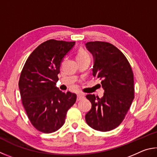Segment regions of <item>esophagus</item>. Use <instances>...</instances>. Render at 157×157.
Listing matches in <instances>:
<instances>
[{
    "label": "esophagus",
    "instance_id": "1",
    "mask_svg": "<svg viewBox=\"0 0 157 157\" xmlns=\"http://www.w3.org/2000/svg\"><path fill=\"white\" fill-rule=\"evenodd\" d=\"M84 98V95L83 94H78L77 95V101H79Z\"/></svg>",
    "mask_w": 157,
    "mask_h": 157
}]
</instances>
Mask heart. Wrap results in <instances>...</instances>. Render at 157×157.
<instances>
[{"mask_svg": "<svg viewBox=\"0 0 157 157\" xmlns=\"http://www.w3.org/2000/svg\"><path fill=\"white\" fill-rule=\"evenodd\" d=\"M86 56H89V55L86 51L84 50L83 49L81 48V49H78V52H77V55H76L77 59H78V58H82V57Z\"/></svg>", "mask_w": 157, "mask_h": 157, "instance_id": "heart-1", "label": "heart"}]
</instances>
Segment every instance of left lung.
<instances>
[{"label": "left lung", "instance_id": "obj_1", "mask_svg": "<svg viewBox=\"0 0 157 157\" xmlns=\"http://www.w3.org/2000/svg\"><path fill=\"white\" fill-rule=\"evenodd\" d=\"M94 57L93 76L101 80L103 97L87 94L92 108L86 121L95 130L108 132L117 128L134 98V74L125 55L111 43L93 41L86 44Z\"/></svg>", "mask_w": 157, "mask_h": 157}]
</instances>
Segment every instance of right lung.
<instances>
[{"instance_id":"right-lung-1","label":"right lung","mask_w":157,"mask_h":157,"mask_svg":"<svg viewBox=\"0 0 157 157\" xmlns=\"http://www.w3.org/2000/svg\"><path fill=\"white\" fill-rule=\"evenodd\" d=\"M75 45L54 39L38 45L27 59L18 87L22 103L30 122L38 131L52 133L62 127L76 94L56 86L63 58Z\"/></svg>"}]
</instances>
